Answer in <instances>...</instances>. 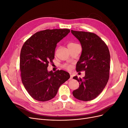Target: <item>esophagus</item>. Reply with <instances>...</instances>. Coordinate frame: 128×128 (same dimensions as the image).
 Masks as SVG:
<instances>
[{
	"label": "esophagus",
	"mask_w": 128,
	"mask_h": 128,
	"mask_svg": "<svg viewBox=\"0 0 128 128\" xmlns=\"http://www.w3.org/2000/svg\"><path fill=\"white\" fill-rule=\"evenodd\" d=\"M72 75L70 74V78L69 79V80H72Z\"/></svg>",
	"instance_id": "34e87169"
}]
</instances>
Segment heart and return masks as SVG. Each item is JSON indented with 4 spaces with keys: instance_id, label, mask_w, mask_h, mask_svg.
<instances>
[{
    "instance_id": "obj_1",
    "label": "heart",
    "mask_w": 128,
    "mask_h": 128,
    "mask_svg": "<svg viewBox=\"0 0 128 128\" xmlns=\"http://www.w3.org/2000/svg\"><path fill=\"white\" fill-rule=\"evenodd\" d=\"M76 44L75 43H74V42H70V43H69L68 45V46H72V45H76ZM64 67L65 68H67L68 69H69L71 68V66L70 65H68V64H64Z\"/></svg>"
}]
</instances>
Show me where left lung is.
<instances>
[{"instance_id": "8db88e82", "label": "left lung", "mask_w": 128, "mask_h": 128, "mask_svg": "<svg viewBox=\"0 0 128 128\" xmlns=\"http://www.w3.org/2000/svg\"><path fill=\"white\" fill-rule=\"evenodd\" d=\"M79 40L82 51L76 64L77 72L85 71L83 78L77 76L79 88L73 91L75 98L82 101H90L100 94L106 86L110 77V53L107 45L96 34L90 32L71 30Z\"/></svg>"}]
</instances>
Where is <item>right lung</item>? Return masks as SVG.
<instances>
[{
    "label": "right lung",
    "instance_id": "1",
    "mask_svg": "<svg viewBox=\"0 0 128 128\" xmlns=\"http://www.w3.org/2000/svg\"><path fill=\"white\" fill-rule=\"evenodd\" d=\"M70 32L68 29H46L27 40L21 50L20 69L23 84L32 98L46 102L56 96L61 84L70 78L64 70L48 72L54 58L56 44Z\"/></svg>",
    "mask_w": 128,
    "mask_h": 128
}]
</instances>
